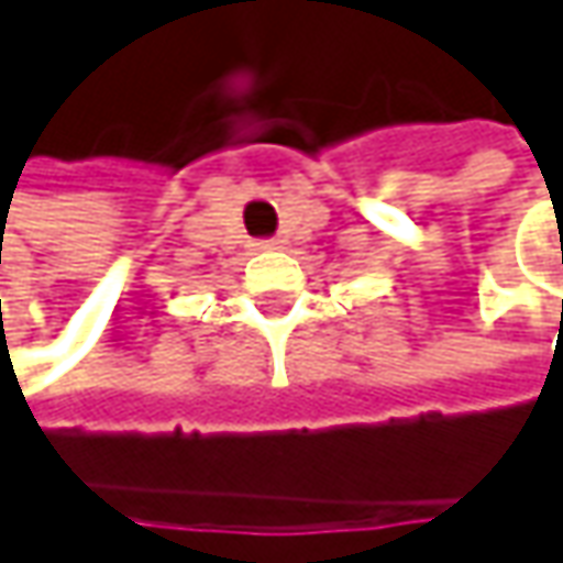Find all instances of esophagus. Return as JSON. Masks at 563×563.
Segmentation results:
<instances>
[{"label": "esophagus", "instance_id": "1", "mask_svg": "<svg viewBox=\"0 0 563 563\" xmlns=\"http://www.w3.org/2000/svg\"><path fill=\"white\" fill-rule=\"evenodd\" d=\"M255 249H280V239H257Z\"/></svg>", "mask_w": 563, "mask_h": 563}]
</instances>
